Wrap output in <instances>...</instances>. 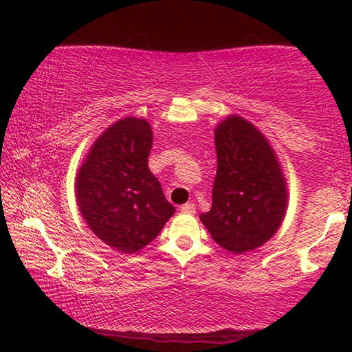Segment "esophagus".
Returning a JSON list of instances; mask_svg holds the SVG:
<instances>
[{
  "instance_id": "esophagus-1",
  "label": "esophagus",
  "mask_w": 352,
  "mask_h": 352,
  "mask_svg": "<svg viewBox=\"0 0 352 352\" xmlns=\"http://www.w3.org/2000/svg\"><path fill=\"white\" fill-rule=\"evenodd\" d=\"M182 213H189V214H194L195 213V204H192V201H187V204H184L179 208Z\"/></svg>"
}]
</instances>
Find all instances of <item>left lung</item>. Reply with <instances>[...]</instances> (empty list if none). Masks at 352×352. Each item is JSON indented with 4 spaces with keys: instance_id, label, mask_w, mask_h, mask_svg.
<instances>
[{
    "instance_id": "obj_1",
    "label": "left lung",
    "mask_w": 352,
    "mask_h": 352,
    "mask_svg": "<svg viewBox=\"0 0 352 352\" xmlns=\"http://www.w3.org/2000/svg\"><path fill=\"white\" fill-rule=\"evenodd\" d=\"M214 146L213 205L200 221L219 247L234 254L252 252L272 239L285 218V176L264 134L239 115L216 126Z\"/></svg>"
}]
</instances>
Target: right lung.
I'll return each mask as SVG.
<instances>
[{"instance_id":"right-lung-1","label":"right lung","mask_w":352,"mask_h":352,"mask_svg":"<svg viewBox=\"0 0 352 352\" xmlns=\"http://www.w3.org/2000/svg\"><path fill=\"white\" fill-rule=\"evenodd\" d=\"M152 139L147 120H118L96 139L75 177L86 224L120 253L142 250L176 211L148 170Z\"/></svg>"}]
</instances>
